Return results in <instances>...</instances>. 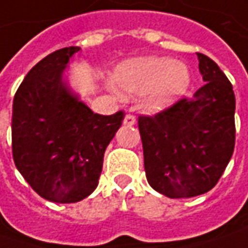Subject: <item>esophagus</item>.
<instances>
[{
  "label": "esophagus",
  "mask_w": 248,
  "mask_h": 248,
  "mask_svg": "<svg viewBox=\"0 0 248 248\" xmlns=\"http://www.w3.org/2000/svg\"><path fill=\"white\" fill-rule=\"evenodd\" d=\"M135 117L132 116V114H125V117H124V120H123V123H124V125H128V127H131V125H134L135 124Z\"/></svg>",
  "instance_id": "esophagus-1"
}]
</instances>
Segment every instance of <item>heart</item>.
<instances>
[{
	"mask_svg": "<svg viewBox=\"0 0 248 248\" xmlns=\"http://www.w3.org/2000/svg\"><path fill=\"white\" fill-rule=\"evenodd\" d=\"M114 82L125 96L149 93V109L157 111L170 108L185 95L190 85V72L184 62L164 56H146L119 64Z\"/></svg>",
	"mask_w": 248,
	"mask_h": 248,
	"instance_id": "obj_1",
	"label": "heart"
}]
</instances>
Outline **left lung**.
I'll return each instance as SVG.
<instances>
[{
  "label": "left lung",
  "mask_w": 248,
  "mask_h": 248,
  "mask_svg": "<svg viewBox=\"0 0 248 248\" xmlns=\"http://www.w3.org/2000/svg\"><path fill=\"white\" fill-rule=\"evenodd\" d=\"M197 59L204 85L190 99L138 120L149 185L171 199L211 190L233 155L232 84L213 59L203 53Z\"/></svg>",
  "instance_id": "left-lung-1"
}]
</instances>
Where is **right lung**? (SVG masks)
<instances>
[{"label":"right lung","instance_id":"right-lung-1","mask_svg":"<svg viewBox=\"0 0 248 248\" xmlns=\"http://www.w3.org/2000/svg\"><path fill=\"white\" fill-rule=\"evenodd\" d=\"M78 46L37 63L17 88L12 109V153L27 184L53 203H77L96 189L103 155L124 111L100 116L64 80Z\"/></svg>","mask_w":248,"mask_h":248}]
</instances>
